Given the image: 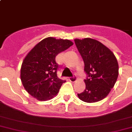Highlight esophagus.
<instances>
[{
	"label": "esophagus",
	"instance_id": "34e87169",
	"mask_svg": "<svg viewBox=\"0 0 132 132\" xmlns=\"http://www.w3.org/2000/svg\"><path fill=\"white\" fill-rule=\"evenodd\" d=\"M69 80H70V81L71 82H75V80H76V77L73 76L71 77H70L69 78Z\"/></svg>",
	"mask_w": 132,
	"mask_h": 132
}]
</instances>
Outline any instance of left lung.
<instances>
[{"mask_svg":"<svg viewBox=\"0 0 132 132\" xmlns=\"http://www.w3.org/2000/svg\"><path fill=\"white\" fill-rule=\"evenodd\" d=\"M84 62L86 88L79 98L92 103L105 98L117 81L119 65L113 52L99 41L90 38L74 40Z\"/></svg>","mask_w":132,"mask_h":132,"instance_id":"8db88e82","label":"left lung"}]
</instances>
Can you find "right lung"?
Returning a JSON list of instances; mask_svg holds the SVG:
<instances>
[{
  "label": "right lung",
  "instance_id": "obj_1",
  "mask_svg": "<svg viewBox=\"0 0 132 132\" xmlns=\"http://www.w3.org/2000/svg\"><path fill=\"white\" fill-rule=\"evenodd\" d=\"M73 43L67 39L48 37L39 42L27 54L20 69L23 86L39 101L52 99L58 93L65 80L57 77L55 57Z\"/></svg>",
  "mask_w": 132,
  "mask_h": 132
}]
</instances>
